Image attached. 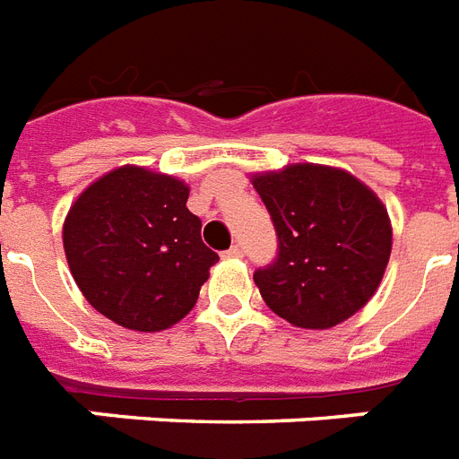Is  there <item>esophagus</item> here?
Returning <instances> with one entry per match:
<instances>
[{
  "mask_svg": "<svg viewBox=\"0 0 459 459\" xmlns=\"http://www.w3.org/2000/svg\"><path fill=\"white\" fill-rule=\"evenodd\" d=\"M241 255H244V251L239 247H232L225 251V258H241Z\"/></svg>",
  "mask_w": 459,
  "mask_h": 459,
  "instance_id": "esophagus-1",
  "label": "esophagus"
}]
</instances>
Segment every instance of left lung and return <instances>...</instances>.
I'll use <instances>...</instances> for the list:
<instances>
[{
	"instance_id": "left-lung-1",
	"label": "left lung",
	"mask_w": 459,
	"mask_h": 459,
	"mask_svg": "<svg viewBox=\"0 0 459 459\" xmlns=\"http://www.w3.org/2000/svg\"><path fill=\"white\" fill-rule=\"evenodd\" d=\"M273 215L280 253L253 281L267 307L293 327L329 329L379 289L394 244L386 206L365 182L320 163L253 172Z\"/></svg>"
}]
</instances>
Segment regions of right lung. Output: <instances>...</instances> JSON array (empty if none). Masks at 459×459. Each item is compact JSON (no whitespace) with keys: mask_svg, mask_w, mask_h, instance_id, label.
Returning a JSON list of instances; mask_svg holds the SVG:
<instances>
[{"mask_svg":"<svg viewBox=\"0 0 459 459\" xmlns=\"http://www.w3.org/2000/svg\"><path fill=\"white\" fill-rule=\"evenodd\" d=\"M185 179L120 166L94 179L64 220L71 274L94 310L134 332L178 325L218 253L201 241Z\"/></svg>","mask_w":459,"mask_h":459,"instance_id":"right-lung-1","label":"right lung"}]
</instances>
